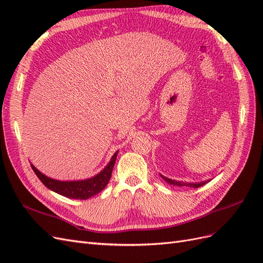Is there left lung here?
Listing matches in <instances>:
<instances>
[{"mask_svg": "<svg viewBox=\"0 0 263 263\" xmlns=\"http://www.w3.org/2000/svg\"><path fill=\"white\" fill-rule=\"evenodd\" d=\"M160 177L166 182L169 183V184L171 185H176V186H187V187H200V186H203L204 184H206V183L210 182L211 180H208V181H203V182H183V181H177V180H172V179H169L166 178L164 176H162V174H160Z\"/></svg>", "mask_w": 263, "mask_h": 263, "instance_id": "obj_1", "label": "left lung"}]
</instances>
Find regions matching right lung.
Segmentation results:
<instances>
[{
  "label": "right lung",
  "instance_id": "right-lung-1",
  "mask_svg": "<svg viewBox=\"0 0 263 263\" xmlns=\"http://www.w3.org/2000/svg\"><path fill=\"white\" fill-rule=\"evenodd\" d=\"M117 154L118 150L113 155V157L110 158L109 162L102 171H100L98 174H95L94 177L84 180L60 181L51 179L45 176V174L42 173L37 168H35V165H30L31 169L36 173L38 179L44 183V185L53 191V192L58 193L62 196H66L68 198H74V200H87V198L100 193L101 191L104 190L107 185L110 177H112V171L116 161Z\"/></svg>",
  "mask_w": 263,
  "mask_h": 263
}]
</instances>
